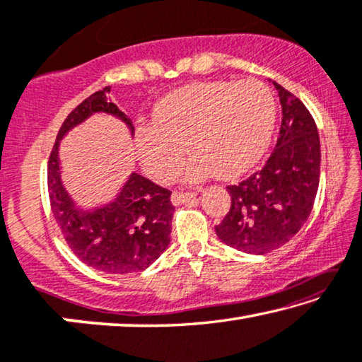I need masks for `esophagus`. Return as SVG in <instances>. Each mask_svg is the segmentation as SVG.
<instances>
[{
  "label": "esophagus",
  "instance_id": "esophagus-1",
  "mask_svg": "<svg viewBox=\"0 0 362 362\" xmlns=\"http://www.w3.org/2000/svg\"><path fill=\"white\" fill-rule=\"evenodd\" d=\"M192 198H195V193H192V192H174L172 193V203L174 204L185 203Z\"/></svg>",
  "mask_w": 362,
  "mask_h": 362
}]
</instances>
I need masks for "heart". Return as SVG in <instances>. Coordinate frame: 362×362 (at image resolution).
<instances>
[{"label": "heart", "instance_id": "heart-1", "mask_svg": "<svg viewBox=\"0 0 362 362\" xmlns=\"http://www.w3.org/2000/svg\"><path fill=\"white\" fill-rule=\"evenodd\" d=\"M276 123V99L265 83H197L158 102L153 127L138 129L139 160L167 183L179 174L185 146L193 156L188 179L244 174L262 158Z\"/></svg>", "mask_w": 362, "mask_h": 362}]
</instances>
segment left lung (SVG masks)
I'll return each instance as SVG.
<instances>
[{"instance_id":"left-lung-1","label":"left lung","mask_w":362,"mask_h":362,"mask_svg":"<svg viewBox=\"0 0 362 362\" xmlns=\"http://www.w3.org/2000/svg\"><path fill=\"white\" fill-rule=\"evenodd\" d=\"M283 118L265 165L229 185L230 208L216 234L233 249L265 255L299 233L314 208L320 180V138L302 102L273 83Z\"/></svg>"}]
</instances>
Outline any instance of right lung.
I'll use <instances>...</instances> for the list:
<instances>
[{
    "mask_svg": "<svg viewBox=\"0 0 362 362\" xmlns=\"http://www.w3.org/2000/svg\"><path fill=\"white\" fill-rule=\"evenodd\" d=\"M107 93H110L109 86L84 99L64 118L48 158V197L58 228L81 262L104 273L128 274L148 268L169 245L174 216L172 192L133 172L115 202L83 211L64 190L58 160V143L64 133L95 112L122 118L134 132L132 120L107 100Z\"/></svg>",
    "mask_w": 362,
    "mask_h": 362,
    "instance_id": "right-lung-1",
    "label": "right lung"
}]
</instances>
